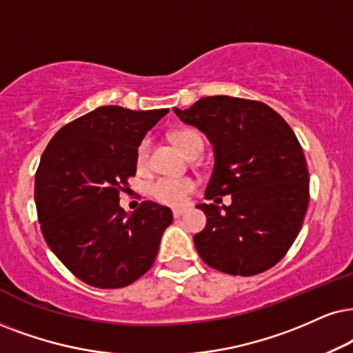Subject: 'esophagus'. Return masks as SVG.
I'll list each match as a JSON object with an SVG mask.
<instances>
[{"mask_svg":"<svg viewBox=\"0 0 353 353\" xmlns=\"http://www.w3.org/2000/svg\"><path fill=\"white\" fill-rule=\"evenodd\" d=\"M184 213V208H172V216L179 218Z\"/></svg>","mask_w":353,"mask_h":353,"instance_id":"esophagus-1","label":"esophagus"}]
</instances>
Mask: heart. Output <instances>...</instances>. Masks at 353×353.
<instances>
[{
	"label": "heart",
	"instance_id": "b5f03b06",
	"mask_svg": "<svg viewBox=\"0 0 353 353\" xmlns=\"http://www.w3.org/2000/svg\"><path fill=\"white\" fill-rule=\"evenodd\" d=\"M172 141L179 146V150L185 156H189L197 146L202 145V137L194 130H179L172 133ZM148 153H150V141L145 140L141 141L140 146L137 150V164L138 166H145L148 161ZM194 181L190 179H163L154 181L153 184H150V194L151 197L158 200V202L166 203V205H182L185 203L187 195L194 190Z\"/></svg>",
	"mask_w": 353,
	"mask_h": 353
}]
</instances>
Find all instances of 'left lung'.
Wrapping results in <instances>:
<instances>
[{
	"mask_svg": "<svg viewBox=\"0 0 353 353\" xmlns=\"http://www.w3.org/2000/svg\"><path fill=\"white\" fill-rule=\"evenodd\" d=\"M174 112L213 145L215 166L200 203L207 226L194 236L205 264L230 275L265 272L300 233L310 202V176L300 141L264 102L231 96L202 97Z\"/></svg>",
	"mask_w": 353,
	"mask_h": 353,
	"instance_id": "obj_1",
	"label": "left lung"
}]
</instances>
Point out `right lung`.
<instances>
[{"label":"right lung","mask_w":353,"mask_h":353,"mask_svg":"<svg viewBox=\"0 0 353 353\" xmlns=\"http://www.w3.org/2000/svg\"><path fill=\"white\" fill-rule=\"evenodd\" d=\"M169 109L102 105L55 133L35 174L43 238L71 274L97 288L127 287L153 265L168 207L143 202L128 215L122 185L137 172V150Z\"/></svg>","instance_id":"add662e5"}]
</instances>
